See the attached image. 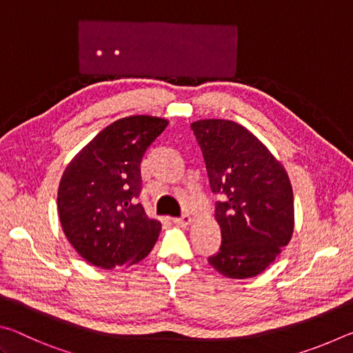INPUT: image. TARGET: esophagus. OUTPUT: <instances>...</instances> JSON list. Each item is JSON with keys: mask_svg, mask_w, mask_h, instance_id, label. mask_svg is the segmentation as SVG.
Masks as SVG:
<instances>
[{"mask_svg": "<svg viewBox=\"0 0 353 353\" xmlns=\"http://www.w3.org/2000/svg\"><path fill=\"white\" fill-rule=\"evenodd\" d=\"M174 223L181 227H187L191 224V216L190 214H183L181 218H174Z\"/></svg>", "mask_w": 353, "mask_h": 353, "instance_id": "esophagus-1", "label": "esophagus"}]
</instances>
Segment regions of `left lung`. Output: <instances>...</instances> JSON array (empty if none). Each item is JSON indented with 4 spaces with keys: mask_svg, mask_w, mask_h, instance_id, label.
Returning a JSON list of instances; mask_svg holds the SVG:
<instances>
[{
    "mask_svg": "<svg viewBox=\"0 0 353 353\" xmlns=\"http://www.w3.org/2000/svg\"><path fill=\"white\" fill-rule=\"evenodd\" d=\"M191 129L213 193L224 198L214 210L223 241L208 263L229 279L259 276L294 230L290 177L270 149L241 124L208 118L191 123Z\"/></svg>",
    "mask_w": 353,
    "mask_h": 353,
    "instance_id": "8db88e82",
    "label": "left lung"
}]
</instances>
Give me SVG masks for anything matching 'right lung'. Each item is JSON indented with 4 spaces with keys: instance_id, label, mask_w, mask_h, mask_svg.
<instances>
[{
    "instance_id": "obj_1",
    "label": "right lung",
    "mask_w": 353,
    "mask_h": 353,
    "mask_svg": "<svg viewBox=\"0 0 353 353\" xmlns=\"http://www.w3.org/2000/svg\"><path fill=\"white\" fill-rule=\"evenodd\" d=\"M166 126L168 119L151 115L117 119L65 168L57 191L59 219L71 246L90 265L130 266L152 250L162 223L137 204L140 163Z\"/></svg>"
}]
</instances>
